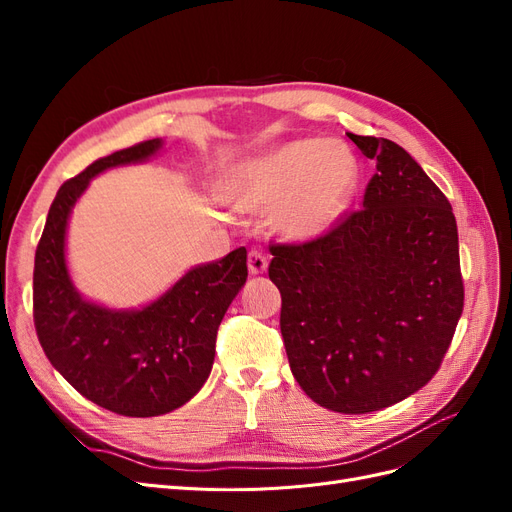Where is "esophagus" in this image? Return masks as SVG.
I'll use <instances>...</instances> for the list:
<instances>
[{
    "label": "esophagus",
    "mask_w": 512,
    "mask_h": 512,
    "mask_svg": "<svg viewBox=\"0 0 512 512\" xmlns=\"http://www.w3.org/2000/svg\"><path fill=\"white\" fill-rule=\"evenodd\" d=\"M247 267H250V273L252 275H260V273H265L267 271V267H269V260H267V256L262 254L260 250H250V254H247Z\"/></svg>",
    "instance_id": "esophagus-1"
}]
</instances>
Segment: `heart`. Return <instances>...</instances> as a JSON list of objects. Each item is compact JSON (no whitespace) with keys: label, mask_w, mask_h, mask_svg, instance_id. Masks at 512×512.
<instances>
[{"label":"heart","mask_w":512,"mask_h":512,"mask_svg":"<svg viewBox=\"0 0 512 512\" xmlns=\"http://www.w3.org/2000/svg\"><path fill=\"white\" fill-rule=\"evenodd\" d=\"M359 179V162L346 145L301 138L245 164L232 200L241 211H275L284 235L307 241L327 232Z\"/></svg>","instance_id":"heart-1"}]
</instances>
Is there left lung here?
I'll use <instances>...</instances> for the list:
<instances>
[{"label":"left lung","instance_id":"obj_1","mask_svg":"<svg viewBox=\"0 0 512 512\" xmlns=\"http://www.w3.org/2000/svg\"><path fill=\"white\" fill-rule=\"evenodd\" d=\"M376 160L363 207L322 237L273 243L271 282L294 380L322 408L367 414L436 376L463 312L453 207L393 141L348 134Z\"/></svg>","mask_w":512,"mask_h":512}]
</instances>
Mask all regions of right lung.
I'll use <instances>...</instances> for the list:
<instances>
[{"label":"right lung","instance_id":"add662e5","mask_svg":"<svg viewBox=\"0 0 512 512\" xmlns=\"http://www.w3.org/2000/svg\"><path fill=\"white\" fill-rule=\"evenodd\" d=\"M160 138L89 164L61 185L34 262V324L46 359L76 391L121 416H160L190 401L211 374L215 337L247 280L245 247L198 265L143 309H108L76 292L66 228L76 200L102 170L145 162Z\"/></svg>","mask_w":512,"mask_h":512}]
</instances>
